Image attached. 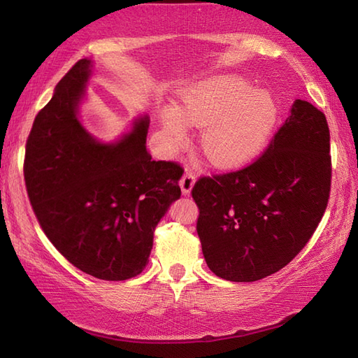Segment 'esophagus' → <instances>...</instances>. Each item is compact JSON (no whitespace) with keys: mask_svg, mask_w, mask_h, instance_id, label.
<instances>
[{"mask_svg":"<svg viewBox=\"0 0 358 358\" xmlns=\"http://www.w3.org/2000/svg\"><path fill=\"white\" fill-rule=\"evenodd\" d=\"M195 185V175L192 172H185L183 177H181L180 181V186H181V191H183L185 195H189L192 191V187Z\"/></svg>","mask_w":358,"mask_h":358,"instance_id":"esophagus-1","label":"esophagus"}]
</instances>
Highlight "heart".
<instances>
[{
	"label": "heart",
	"mask_w": 358,
	"mask_h": 358,
	"mask_svg": "<svg viewBox=\"0 0 358 358\" xmlns=\"http://www.w3.org/2000/svg\"><path fill=\"white\" fill-rule=\"evenodd\" d=\"M163 131L177 146L187 140V126L203 127L200 148L218 169H238L268 146L278 121L271 92L255 89L235 73H218L189 85L178 104L159 112Z\"/></svg>",
	"instance_id": "heart-1"
}]
</instances>
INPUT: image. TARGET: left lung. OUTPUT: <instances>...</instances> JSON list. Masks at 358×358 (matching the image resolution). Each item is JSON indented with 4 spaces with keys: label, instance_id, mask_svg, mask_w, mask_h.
Segmentation results:
<instances>
[{
    "label": "left lung",
    "instance_id": "1",
    "mask_svg": "<svg viewBox=\"0 0 358 358\" xmlns=\"http://www.w3.org/2000/svg\"><path fill=\"white\" fill-rule=\"evenodd\" d=\"M329 149L324 113L295 100L255 163L196 181V232L217 277L257 281L285 268L306 246L328 206Z\"/></svg>",
    "mask_w": 358,
    "mask_h": 358
}]
</instances>
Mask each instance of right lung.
Here are the masks:
<instances>
[{
  "mask_svg": "<svg viewBox=\"0 0 358 358\" xmlns=\"http://www.w3.org/2000/svg\"><path fill=\"white\" fill-rule=\"evenodd\" d=\"M92 72V59H80L38 112L26 144L24 180L52 245L89 275L121 281L146 268L155 227L181 195L183 169L149 155L146 113L113 143L81 124Z\"/></svg>",
  "mask_w": 358,
  "mask_h": 358,
  "instance_id": "1",
  "label": "right lung"
}]
</instances>
